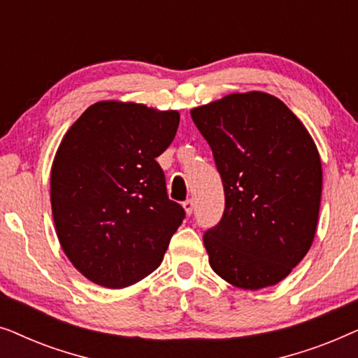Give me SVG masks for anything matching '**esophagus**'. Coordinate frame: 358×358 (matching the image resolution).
I'll return each instance as SVG.
<instances>
[{
  "label": "esophagus",
  "instance_id": "1",
  "mask_svg": "<svg viewBox=\"0 0 358 358\" xmlns=\"http://www.w3.org/2000/svg\"><path fill=\"white\" fill-rule=\"evenodd\" d=\"M182 205H184V210H185V213H187V215L194 212V200L192 199H187Z\"/></svg>",
  "mask_w": 358,
  "mask_h": 358
}]
</instances>
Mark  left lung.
<instances>
[{"mask_svg": "<svg viewBox=\"0 0 358 358\" xmlns=\"http://www.w3.org/2000/svg\"><path fill=\"white\" fill-rule=\"evenodd\" d=\"M224 190L220 222L203 234L215 272L244 290L275 285L310 251L322 169L305 125L266 92L229 94L190 112Z\"/></svg>", "mask_w": 358, "mask_h": 358, "instance_id": "1", "label": "left lung"}]
</instances>
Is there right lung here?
I'll use <instances>...</instances> for the list:
<instances>
[{"mask_svg": "<svg viewBox=\"0 0 358 358\" xmlns=\"http://www.w3.org/2000/svg\"><path fill=\"white\" fill-rule=\"evenodd\" d=\"M178 127L176 110L102 101L63 136L50 176L53 222L66 257L97 285L124 288L153 272L185 218L156 161Z\"/></svg>", "mask_w": 358, "mask_h": 358, "instance_id": "1", "label": "right lung"}]
</instances>
